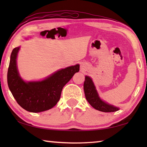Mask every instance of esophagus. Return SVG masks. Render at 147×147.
<instances>
[{"mask_svg": "<svg viewBox=\"0 0 147 147\" xmlns=\"http://www.w3.org/2000/svg\"><path fill=\"white\" fill-rule=\"evenodd\" d=\"M86 70V66L85 65H82L81 66V71H85Z\"/></svg>", "mask_w": 147, "mask_h": 147, "instance_id": "obj_1", "label": "esophagus"}]
</instances>
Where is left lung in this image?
Returning a JSON list of instances; mask_svg holds the SVG:
<instances>
[{
	"label": "left lung",
	"mask_w": 147,
	"mask_h": 147,
	"mask_svg": "<svg viewBox=\"0 0 147 147\" xmlns=\"http://www.w3.org/2000/svg\"><path fill=\"white\" fill-rule=\"evenodd\" d=\"M84 90L86 100L90 104V105L96 110L103 111V112H114L119 109L118 107L111 105L102 100L98 95L96 87L91 78L88 76H85Z\"/></svg>",
	"instance_id": "1"
}]
</instances>
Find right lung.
<instances>
[{
    "mask_svg": "<svg viewBox=\"0 0 147 147\" xmlns=\"http://www.w3.org/2000/svg\"><path fill=\"white\" fill-rule=\"evenodd\" d=\"M20 47L13 49L8 71V84L14 98L25 110L33 113L47 111L56 105L60 99L62 89L80 70L76 64L61 69L40 81L25 82L17 66Z\"/></svg>",
    "mask_w": 147,
    "mask_h": 147,
    "instance_id": "add662e5",
    "label": "right lung"
}]
</instances>
